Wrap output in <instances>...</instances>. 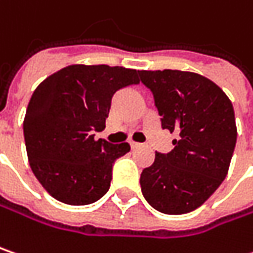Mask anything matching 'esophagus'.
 I'll use <instances>...</instances> for the list:
<instances>
[{
    "mask_svg": "<svg viewBox=\"0 0 253 253\" xmlns=\"http://www.w3.org/2000/svg\"><path fill=\"white\" fill-rule=\"evenodd\" d=\"M141 146H143V144H140V143H134V141L130 143V147H131L133 150H134V149H140Z\"/></svg>",
    "mask_w": 253,
    "mask_h": 253,
    "instance_id": "34e87169",
    "label": "esophagus"
}]
</instances>
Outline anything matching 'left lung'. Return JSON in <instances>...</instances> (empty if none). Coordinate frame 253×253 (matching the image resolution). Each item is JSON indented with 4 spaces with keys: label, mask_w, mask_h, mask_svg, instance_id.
<instances>
[{
    "label": "left lung",
    "mask_w": 253,
    "mask_h": 253,
    "mask_svg": "<svg viewBox=\"0 0 253 253\" xmlns=\"http://www.w3.org/2000/svg\"><path fill=\"white\" fill-rule=\"evenodd\" d=\"M152 91L162 128L176 133L169 153L156 152L141 171V193L166 215L195 211L223 182L236 144L235 112L209 79L179 70L139 71Z\"/></svg>",
    "instance_id": "1"
}]
</instances>
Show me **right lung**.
Returning <instances> with one entry per match:
<instances>
[{"mask_svg": "<svg viewBox=\"0 0 253 253\" xmlns=\"http://www.w3.org/2000/svg\"><path fill=\"white\" fill-rule=\"evenodd\" d=\"M136 70L109 66H68L33 93L24 119V139L31 170L54 199L82 206L110 189L113 165L130 150L94 131L106 127L112 98L139 84Z\"/></svg>", "mask_w": 253, "mask_h": 253, "instance_id": "add662e5", "label": "right lung"}]
</instances>
